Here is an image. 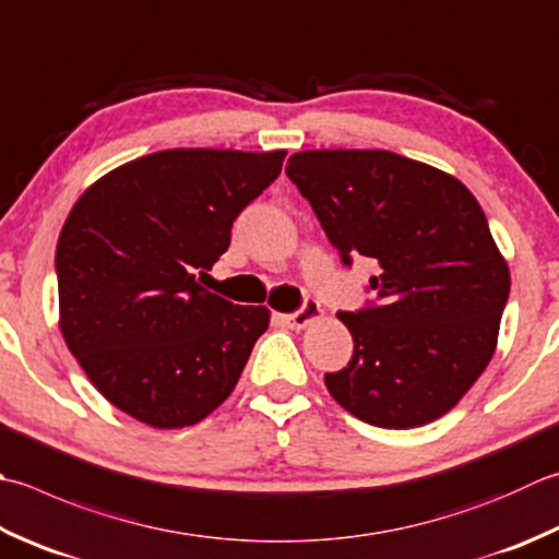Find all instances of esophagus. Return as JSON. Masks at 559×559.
Instances as JSON below:
<instances>
[{
  "mask_svg": "<svg viewBox=\"0 0 559 559\" xmlns=\"http://www.w3.org/2000/svg\"><path fill=\"white\" fill-rule=\"evenodd\" d=\"M322 314H324V312H322V308H320V302L312 300V298H305L302 308H300L298 312L283 314L281 320H283V324L290 326V330H305V326H308V324L320 320Z\"/></svg>",
  "mask_w": 559,
  "mask_h": 559,
  "instance_id": "1",
  "label": "esophagus"
}]
</instances>
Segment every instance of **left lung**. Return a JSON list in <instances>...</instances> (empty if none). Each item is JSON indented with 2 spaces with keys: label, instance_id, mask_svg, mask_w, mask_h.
<instances>
[{
  "label": "left lung",
  "instance_id": "left-lung-1",
  "mask_svg": "<svg viewBox=\"0 0 559 559\" xmlns=\"http://www.w3.org/2000/svg\"><path fill=\"white\" fill-rule=\"evenodd\" d=\"M346 266L373 259L378 302L338 312L348 366L324 376L360 421L414 429L451 412L495 356L509 266L477 199L388 150H305L286 167Z\"/></svg>",
  "mask_w": 559,
  "mask_h": 559
}]
</instances>
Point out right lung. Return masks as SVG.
I'll return each mask as SVG.
<instances>
[{
	"label": "right lung",
	"mask_w": 559,
	"mask_h": 559,
	"mask_svg": "<svg viewBox=\"0 0 559 559\" xmlns=\"http://www.w3.org/2000/svg\"><path fill=\"white\" fill-rule=\"evenodd\" d=\"M286 150H162L86 189L55 251L60 332L102 395L155 429H183L229 397L261 305L203 288L235 217L278 177Z\"/></svg>",
	"instance_id": "right-lung-1"
}]
</instances>
